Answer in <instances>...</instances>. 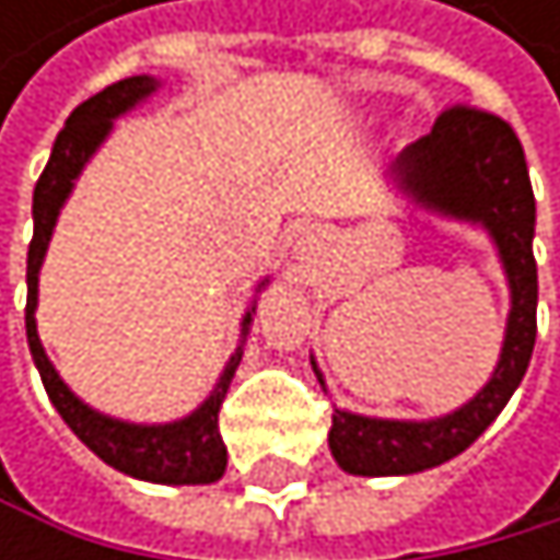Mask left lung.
Wrapping results in <instances>:
<instances>
[{
	"label": "left lung",
	"instance_id": "1",
	"mask_svg": "<svg viewBox=\"0 0 560 560\" xmlns=\"http://www.w3.org/2000/svg\"><path fill=\"white\" fill-rule=\"evenodd\" d=\"M393 190L420 211L474 224L498 248L511 308L490 380L454 413L433 420H383L336 406L329 450L352 477H406L454 460L498 420L521 386L537 336L534 190L517 133L493 114L454 106L427 137L393 161ZM312 370L326 386L318 362Z\"/></svg>",
	"mask_w": 560,
	"mask_h": 560
}]
</instances>
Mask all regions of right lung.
Returning a JSON list of instances; mask_svg holds the SVG:
<instances>
[{"label":"right lung","instance_id":"obj_1","mask_svg":"<svg viewBox=\"0 0 560 560\" xmlns=\"http://www.w3.org/2000/svg\"><path fill=\"white\" fill-rule=\"evenodd\" d=\"M161 90L158 77H127L114 86L100 90L96 96H90L86 103H80L70 114L67 127L59 130L49 164L43 171V177L36 180L33 190V242H30V258H26V339H30V352L33 362L43 376V386L56 406V413L67 420V427L93 450V454L110 464L114 470L137 477V480H150V483H214L224 477L228 467V450L218 430V410L224 402V393L234 380V370H238L242 352H245V336L252 329V315L258 308V295L268 289L271 278L265 275L255 285L252 305L242 315V342L231 352L224 373L218 376L211 396L190 410L180 420L171 423H130V420H117L106 417L100 410H93L90 402H83L62 376L56 373V365L49 362L43 342H39V329H36V305H39V271L46 261V248L52 242V231L59 221L62 205L70 201L73 187L83 174V167L93 161L96 150L106 143V137L114 133V120L127 117L130 110H137L140 103H147Z\"/></svg>","mask_w":560,"mask_h":560}]
</instances>
